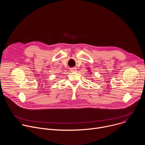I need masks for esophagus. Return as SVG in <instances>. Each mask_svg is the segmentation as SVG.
<instances>
[{"label":"esophagus","mask_w":145,"mask_h":145,"mask_svg":"<svg viewBox=\"0 0 145 145\" xmlns=\"http://www.w3.org/2000/svg\"><path fill=\"white\" fill-rule=\"evenodd\" d=\"M70 69H71V70H70L71 72H76L77 71L76 68H71Z\"/></svg>","instance_id":"esophagus-1"}]
</instances>
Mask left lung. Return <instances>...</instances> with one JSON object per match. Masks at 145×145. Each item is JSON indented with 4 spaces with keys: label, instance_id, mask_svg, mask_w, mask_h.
<instances>
[{
    "label": "left lung",
    "instance_id": "obj_1",
    "mask_svg": "<svg viewBox=\"0 0 145 145\" xmlns=\"http://www.w3.org/2000/svg\"><path fill=\"white\" fill-rule=\"evenodd\" d=\"M88 70H89V69H88Z\"/></svg>",
    "mask_w": 145,
    "mask_h": 145
}]
</instances>
